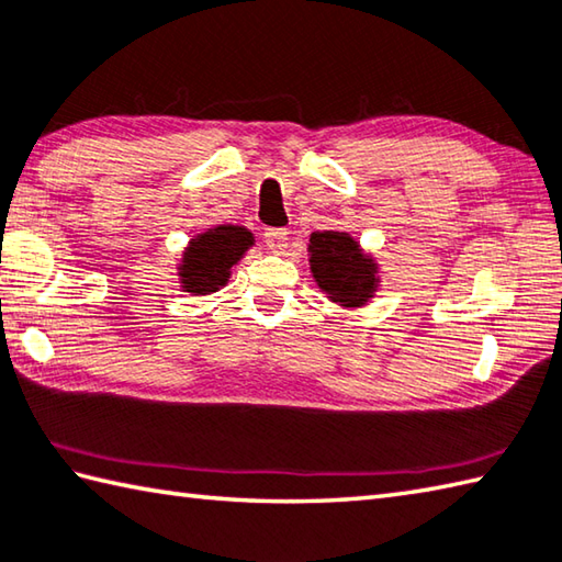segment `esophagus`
Listing matches in <instances>:
<instances>
[{"mask_svg":"<svg viewBox=\"0 0 562 562\" xmlns=\"http://www.w3.org/2000/svg\"><path fill=\"white\" fill-rule=\"evenodd\" d=\"M263 241H267V247L273 254H281V251H285V247H289V232L281 229V227L267 229V232H263Z\"/></svg>","mask_w":562,"mask_h":562,"instance_id":"esophagus-1","label":"esophagus"}]
</instances>
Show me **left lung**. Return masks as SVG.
I'll return each instance as SVG.
<instances>
[{
    "mask_svg": "<svg viewBox=\"0 0 562 562\" xmlns=\"http://www.w3.org/2000/svg\"><path fill=\"white\" fill-rule=\"evenodd\" d=\"M308 261L321 291L342 308H362L379 291V263L349 232H313Z\"/></svg>",
    "mask_w": 562,
    "mask_h": 562,
    "instance_id": "obj_1",
    "label": "left lung"
}]
</instances>
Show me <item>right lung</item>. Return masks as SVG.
<instances>
[{"instance_id": "right-lung-1", "label": "right lung", "mask_w": 562, "mask_h": 562, "mask_svg": "<svg viewBox=\"0 0 562 562\" xmlns=\"http://www.w3.org/2000/svg\"><path fill=\"white\" fill-rule=\"evenodd\" d=\"M254 247V235L239 225H217L200 232L188 241L178 261V283L190 295H210L227 285L232 267H237L247 249Z\"/></svg>"}]
</instances>
